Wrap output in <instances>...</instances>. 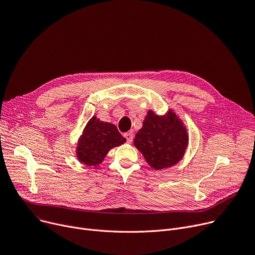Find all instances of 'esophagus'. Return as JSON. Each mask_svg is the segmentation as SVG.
Instances as JSON below:
<instances>
[{"instance_id": "obj_1", "label": "esophagus", "mask_w": 255, "mask_h": 255, "mask_svg": "<svg viewBox=\"0 0 255 255\" xmlns=\"http://www.w3.org/2000/svg\"><path fill=\"white\" fill-rule=\"evenodd\" d=\"M124 135H125V138L127 139V142H128V143H131V142H132L133 134H132L131 131H128V132H126Z\"/></svg>"}]
</instances>
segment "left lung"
Segmentation results:
<instances>
[{
	"label": "left lung",
	"instance_id": "1",
	"mask_svg": "<svg viewBox=\"0 0 255 255\" xmlns=\"http://www.w3.org/2000/svg\"><path fill=\"white\" fill-rule=\"evenodd\" d=\"M188 140L187 128L172 110L163 116L149 110L133 145L151 167L159 170L177 164L183 158Z\"/></svg>",
	"mask_w": 255,
	"mask_h": 255
}]
</instances>
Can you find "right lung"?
<instances>
[{
  "mask_svg": "<svg viewBox=\"0 0 255 255\" xmlns=\"http://www.w3.org/2000/svg\"><path fill=\"white\" fill-rule=\"evenodd\" d=\"M125 142L126 138L114 125L93 116L78 139L76 157L88 166H98L110 149L121 146Z\"/></svg>",
  "mask_w": 255,
  "mask_h": 255,
  "instance_id": "add662e5",
  "label": "right lung"
}]
</instances>
